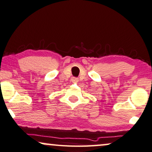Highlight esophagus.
<instances>
[{
  "label": "esophagus",
  "mask_w": 152,
  "mask_h": 152,
  "mask_svg": "<svg viewBox=\"0 0 152 152\" xmlns=\"http://www.w3.org/2000/svg\"><path fill=\"white\" fill-rule=\"evenodd\" d=\"M71 81H73V83H77V82H78L79 79L77 78V77H73V78L71 79Z\"/></svg>",
  "instance_id": "esophagus-1"
}]
</instances>
